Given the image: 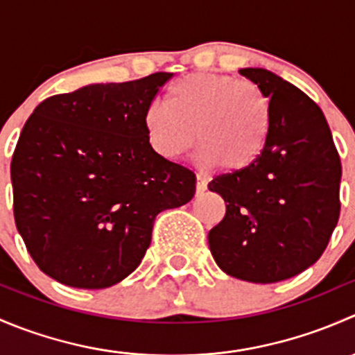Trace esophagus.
<instances>
[{"label":"esophagus","instance_id":"1","mask_svg":"<svg viewBox=\"0 0 355 355\" xmlns=\"http://www.w3.org/2000/svg\"><path fill=\"white\" fill-rule=\"evenodd\" d=\"M206 189H207L206 178L200 177V175H198V184H196V192H198V194H202V192L206 191Z\"/></svg>","mask_w":355,"mask_h":355}]
</instances>
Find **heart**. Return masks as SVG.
I'll use <instances>...</instances> for the list:
<instances>
[{
	"label": "heart",
	"mask_w": 355,
	"mask_h": 355,
	"mask_svg": "<svg viewBox=\"0 0 355 355\" xmlns=\"http://www.w3.org/2000/svg\"><path fill=\"white\" fill-rule=\"evenodd\" d=\"M153 149L173 159L194 146L199 161L234 173L263 153L270 130V105L257 85L230 75L192 73L175 82L166 105L153 103L144 113Z\"/></svg>",
	"instance_id": "obj_1"
}]
</instances>
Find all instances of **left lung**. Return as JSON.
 I'll return each instance as SVG.
<instances>
[{
	"label": "left lung",
	"instance_id": "8db88e82",
	"mask_svg": "<svg viewBox=\"0 0 355 355\" xmlns=\"http://www.w3.org/2000/svg\"><path fill=\"white\" fill-rule=\"evenodd\" d=\"M270 105L263 153L250 166L209 182L227 204L207 234L230 277L275 284L316 263L340 216L342 163L323 111L300 89L264 68H242Z\"/></svg>",
	"mask_w": 355,
	"mask_h": 355
}]
</instances>
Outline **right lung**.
Segmentation results:
<instances>
[{"mask_svg": "<svg viewBox=\"0 0 355 355\" xmlns=\"http://www.w3.org/2000/svg\"><path fill=\"white\" fill-rule=\"evenodd\" d=\"M173 73L92 84L44 99L12 157L13 214L39 270L75 288L127 278L164 209L194 198L196 175L151 148L144 113Z\"/></svg>", "mask_w": 355, "mask_h": 355, "instance_id": "add662e5", "label": "right lung"}]
</instances>
